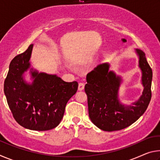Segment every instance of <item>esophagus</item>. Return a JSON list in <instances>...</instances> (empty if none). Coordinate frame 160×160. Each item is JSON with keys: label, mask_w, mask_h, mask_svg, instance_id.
<instances>
[{"label": "esophagus", "mask_w": 160, "mask_h": 160, "mask_svg": "<svg viewBox=\"0 0 160 160\" xmlns=\"http://www.w3.org/2000/svg\"><path fill=\"white\" fill-rule=\"evenodd\" d=\"M84 88H85V84H84L83 82H80L79 85H78V90H79L80 91L83 90Z\"/></svg>", "instance_id": "34e87169"}]
</instances>
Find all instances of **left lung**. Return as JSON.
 <instances>
[{
    "instance_id": "left-lung-1",
    "label": "left lung",
    "mask_w": 160,
    "mask_h": 160,
    "mask_svg": "<svg viewBox=\"0 0 160 160\" xmlns=\"http://www.w3.org/2000/svg\"><path fill=\"white\" fill-rule=\"evenodd\" d=\"M142 70V94L132 106H124L118 99L121 78L109 71V65H99L87 75L85 91L88 96L89 116L92 122L105 131H120L135 122L147 109L151 100L152 70L145 53L136 49Z\"/></svg>"
}]
</instances>
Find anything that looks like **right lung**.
Returning a JSON list of instances; mask_svg holds the SVG:
<instances>
[{
	"label": "right lung",
	"instance_id": "obj_1",
	"mask_svg": "<svg viewBox=\"0 0 160 160\" xmlns=\"http://www.w3.org/2000/svg\"><path fill=\"white\" fill-rule=\"evenodd\" d=\"M33 44L10 63L4 92L15 120L24 128L44 131L56 128L63 118L67 102L76 93L78 83L65 82L56 75L31 71L34 81L26 83L22 74L30 66Z\"/></svg>",
	"mask_w": 160,
	"mask_h": 160
}]
</instances>
